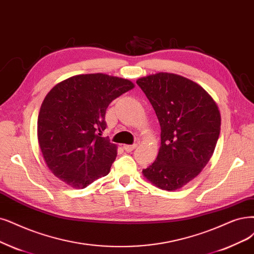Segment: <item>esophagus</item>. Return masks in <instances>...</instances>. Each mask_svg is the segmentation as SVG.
<instances>
[{"mask_svg":"<svg viewBox=\"0 0 254 254\" xmlns=\"http://www.w3.org/2000/svg\"><path fill=\"white\" fill-rule=\"evenodd\" d=\"M137 147V144H132V145H127V144H126V145H124V148L126 149L127 152H132L133 149H135Z\"/></svg>","mask_w":254,"mask_h":254,"instance_id":"34e87169","label":"esophagus"}]
</instances>
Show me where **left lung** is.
I'll return each instance as SVG.
<instances>
[{"label": "left lung", "instance_id": "left-lung-1", "mask_svg": "<svg viewBox=\"0 0 254 254\" xmlns=\"http://www.w3.org/2000/svg\"><path fill=\"white\" fill-rule=\"evenodd\" d=\"M155 110L161 145L155 162L142 171L163 190L181 189L210 160L221 130L217 102L199 83L181 75L159 72L137 79Z\"/></svg>", "mask_w": 254, "mask_h": 254}]
</instances>
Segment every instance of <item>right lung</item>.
I'll return each mask as SVG.
<instances>
[{"instance_id":"right-lung-1","label":"right lung","mask_w":254,"mask_h":254,"mask_svg":"<svg viewBox=\"0 0 254 254\" xmlns=\"http://www.w3.org/2000/svg\"><path fill=\"white\" fill-rule=\"evenodd\" d=\"M134 82L103 73L80 74L47 94L37 118V139L51 173L82 190L110 173L117 145L100 137L110 103Z\"/></svg>"}]
</instances>
